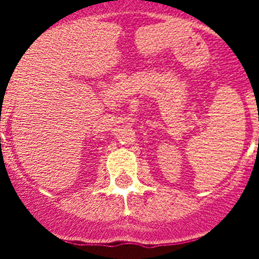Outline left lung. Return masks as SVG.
<instances>
[{"label": "left lung", "mask_w": 259, "mask_h": 259, "mask_svg": "<svg viewBox=\"0 0 259 259\" xmlns=\"http://www.w3.org/2000/svg\"><path fill=\"white\" fill-rule=\"evenodd\" d=\"M258 143H259V139H258Z\"/></svg>", "instance_id": "1"}]
</instances>
